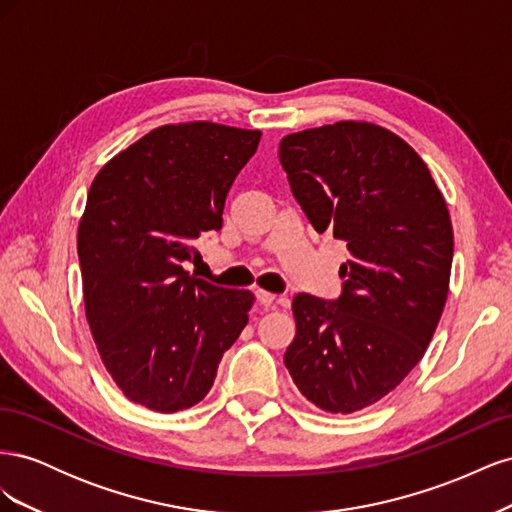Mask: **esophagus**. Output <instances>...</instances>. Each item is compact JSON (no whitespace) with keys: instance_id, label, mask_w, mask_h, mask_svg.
<instances>
[{"instance_id":"obj_1","label":"esophagus","mask_w":512,"mask_h":512,"mask_svg":"<svg viewBox=\"0 0 512 512\" xmlns=\"http://www.w3.org/2000/svg\"><path fill=\"white\" fill-rule=\"evenodd\" d=\"M256 299H258V303L262 305V307H275L277 303H284V299H277L275 294H271V292H265V290H258L256 292Z\"/></svg>"}]
</instances>
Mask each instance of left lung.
<instances>
[{
    "mask_svg": "<svg viewBox=\"0 0 512 512\" xmlns=\"http://www.w3.org/2000/svg\"><path fill=\"white\" fill-rule=\"evenodd\" d=\"M280 164L316 232L346 245L339 299L294 297L284 363L314 406L352 414L389 395L436 333L451 282V215L423 158L376 123L288 134Z\"/></svg>",
    "mask_w": 512,
    "mask_h": 512,
    "instance_id": "left-lung-1",
    "label": "left lung"
}]
</instances>
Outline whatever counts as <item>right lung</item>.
<instances>
[{
	"label": "right lung",
	"mask_w": 512,
	"mask_h": 512,
	"mask_svg": "<svg viewBox=\"0 0 512 512\" xmlns=\"http://www.w3.org/2000/svg\"><path fill=\"white\" fill-rule=\"evenodd\" d=\"M260 130L168 123L108 160L79 224L85 316L108 374L134 404L173 414L203 401L254 305L250 290L183 269L222 228L232 181Z\"/></svg>",
	"instance_id": "obj_1"
}]
</instances>
